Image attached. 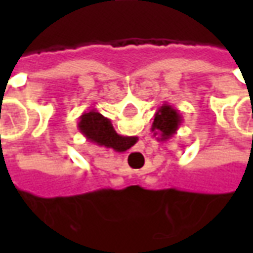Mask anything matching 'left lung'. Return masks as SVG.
Returning a JSON list of instances; mask_svg holds the SVG:
<instances>
[{"mask_svg":"<svg viewBox=\"0 0 253 253\" xmlns=\"http://www.w3.org/2000/svg\"><path fill=\"white\" fill-rule=\"evenodd\" d=\"M183 118L179 110H176L173 105L164 103L154 114V121L150 131L153 132L157 141H168L172 138L180 127Z\"/></svg>","mask_w":253,"mask_h":253,"instance_id":"8db88e82","label":"left lung"}]
</instances>
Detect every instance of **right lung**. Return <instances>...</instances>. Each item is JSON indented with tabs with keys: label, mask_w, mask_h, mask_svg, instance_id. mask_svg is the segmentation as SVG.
<instances>
[{
	"label": "right lung",
	"mask_w": 253,
	"mask_h": 253,
	"mask_svg": "<svg viewBox=\"0 0 253 253\" xmlns=\"http://www.w3.org/2000/svg\"><path fill=\"white\" fill-rule=\"evenodd\" d=\"M77 127L86 139L99 146L112 148L116 152H125L131 145V138L119 135L110 119L101 115L96 108L85 111L80 116Z\"/></svg>",
	"instance_id": "1"
}]
</instances>
